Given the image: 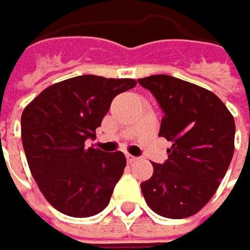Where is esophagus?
<instances>
[{
  "mask_svg": "<svg viewBox=\"0 0 250 250\" xmlns=\"http://www.w3.org/2000/svg\"><path fill=\"white\" fill-rule=\"evenodd\" d=\"M125 157H126V162H128V163H134V162L137 160V157H135V156H132V154H129V153H126V154H125Z\"/></svg>",
  "mask_w": 250,
  "mask_h": 250,
  "instance_id": "1",
  "label": "esophagus"
}]
</instances>
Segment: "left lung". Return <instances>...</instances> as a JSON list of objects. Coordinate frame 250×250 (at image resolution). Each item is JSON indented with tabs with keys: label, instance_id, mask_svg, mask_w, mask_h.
<instances>
[{
	"label": "left lung",
	"instance_id": "8db88e82",
	"mask_svg": "<svg viewBox=\"0 0 250 250\" xmlns=\"http://www.w3.org/2000/svg\"><path fill=\"white\" fill-rule=\"evenodd\" d=\"M138 83L163 110L160 137L172 143L169 159L153 163V176L141 184L148 207L167 218L198 212L215 193L234 151V119L209 90L170 75Z\"/></svg>",
	"mask_w": 250,
	"mask_h": 250
}]
</instances>
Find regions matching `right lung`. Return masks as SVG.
Here are the masks:
<instances>
[{
	"label": "right lung",
	"instance_id": "1",
	"mask_svg": "<svg viewBox=\"0 0 250 250\" xmlns=\"http://www.w3.org/2000/svg\"><path fill=\"white\" fill-rule=\"evenodd\" d=\"M135 85L131 78L78 75L45 88L23 110L21 141L30 172L60 212L83 218L109 204L126 159L85 141L96 138L112 100Z\"/></svg>",
	"mask_w": 250,
	"mask_h": 250
}]
</instances>
